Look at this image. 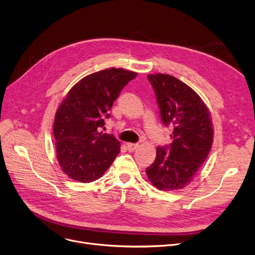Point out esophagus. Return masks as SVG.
Returning a JSON list of instances; mask_svg holds the SVG:
<instances>
[{
    "instance_id": "34e87169",
    "label": "esophagus",
    "mask_w": 255,
    "mask_h": 255,
    "mask_svg": "<svg viewBox=\"0 0 255 255\" xmlns=\"http://www.w3.org/2000/svg\"><path fill=\"white\" fill-rule=\"evenodd\" d=\"M138 147H139V144H134V143H128L127 144V148H128V150L129 152L134 151Z\"/></svg>"
}]
</instances>
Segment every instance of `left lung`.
Segmentation results:
<instances>
[{"instance_id":"obj_1","label":"left lung","mask_w":255,"mask_h":255,"mask_svg":"<svg viewBox=\"0 0 255 255\" xmlns=\"http://www.w3.org/2000/svg\"><path fill=\"white\" fill-rule=\"evenodd\" d=\"M163 125L173 127V142L156 148V157L146 174L153 186L170 191L188 185L207 159L213 143L210 112L201 97L168 74L147 75Z\"/></svg>"}]
</instances>
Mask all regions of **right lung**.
Instances as JSON below:
<instances>
[{
  "label": "right lung",
  "mask_w": 255,
  "mask_h": 255,
  "mask_svg": "<svg viewBox=\"0 0 255 255\" xmlns=\"http://www.w3.org/2000/svg\"><path fill=\"white\" fill-rule=\"evenodd\" d=\"M137 75L122 68L87 75L59 105L53 125L56 158L73 180H97L121 152V142L100 129L122 89Z\"/></svg>",
  "instance_id": "add662e5"
}]
</instances>
